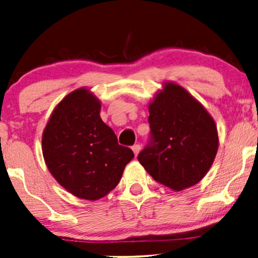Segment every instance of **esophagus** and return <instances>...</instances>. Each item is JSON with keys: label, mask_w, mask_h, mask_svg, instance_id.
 Here are the masks:
<instances>
[{"label": "esophagus", "mask_w": 258, "mask_h": 258, "mask_svg": "<svg viewBox=\"0 0 258 258\" xmlns=\"http://www.w3.org/2000/svg\"><path fill=\"white\" fill-rule=\"evenodd\" d=\"M132 151L134 153V155L138 156V154H139L140 151H141V146L140 145H134L132 147Z\"/></svg>", "instance_id": "obj_1"}]
</instances>
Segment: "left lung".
<instances>
[{"label":"left lung","mask_w":258,"mask_h":258,"mask_svg":"<svg viewBox=\"0 0 258 258\" xmlns=\"http://www.w3.org/2000/svg\"><path fill=\"white\" fill-rule=\"evenodd\" d=\"M148 111L152 142L138 155L141 166L172 191L196 185L218 152L214 119L189 91L169 81L149 102Z\"/></svg>","instance_id":"obj_1"}]
</instances>
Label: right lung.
<instances>
[{
    "label": "right lung",
    "mask_w": 258,
    "mask_h": 258,
    "mask_svg": "<svg viewBox=\"0 0 258 258\" xmlns=\"http://www.w3.org/2000/svg\"><path fill=\"white\" fill-rule=\"evenodd\" d=\"M101 101L79 88L61 99L41 138L48 171L75 197L98 201L117 186L134 157L102 120Z\"/></svg>",
    "instance_id": "1"
}]
</instances>
